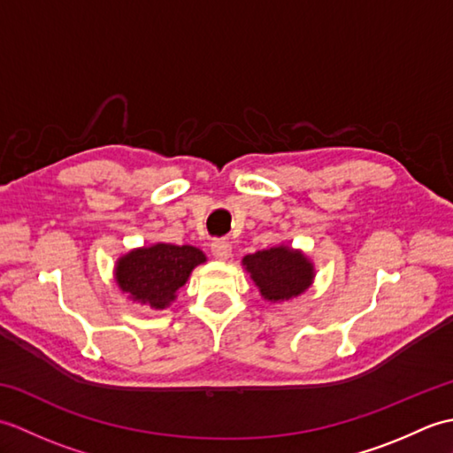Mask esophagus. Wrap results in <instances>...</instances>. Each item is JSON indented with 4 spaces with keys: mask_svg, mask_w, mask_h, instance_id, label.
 <instances>
[{
    "mask_svg": "<svg viewBox=\"0 0 453 453\" xmlns=\"http://www.w3.org/2000/svg\"><path fill=\"white\" fill-rule=\"evenodd\" d=\"M210 249H211V255L219 258V261H226V258L232 255V245H229V242H226V239H214Z\"/></svg>",
    "mask_w": 453,
    "mask_h": 453,
    "instance_id": "esophagus-1",
    "label": "esophagus"
}]
</instances>
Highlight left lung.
Listing matches in <instances>:
<instances>
[{
    "label": "left lung",
    "mask_w": 453,
    "mask_h": 453,
    "mask_svg": "<svg viewBox=\"0 0 453 453\" xmlns=\"http://www.w3.org/2000/svg\"><path fill=\"white\" fill-rule=\"evenodd\" d=\"M243 265L261 294L271 302H282L305 292L313 280V266L300 251L273 247L247 255Z\"/></svg>",
    "instance_id": "obj_1"
}]
</instances>
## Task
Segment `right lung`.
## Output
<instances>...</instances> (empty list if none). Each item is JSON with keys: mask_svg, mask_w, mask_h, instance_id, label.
I'll return each mask as SVG.
<instances>
[{"mask_svg": "<svg viewBox=\"0 0 453 453\" xmlns=\"http://www.w3.org/2000/svg\"><path fill=\"white\" fill-rule=\"evenodd\" d=\"M204 261V253L196 247L157 243L122 257L117 265V282L134 302L163 310L175 300L192 268Z\"/></svg>", "mask_w": 453, "mask_h": 453, "instance_id": "1", "label": "right lung"}]
</instances>
